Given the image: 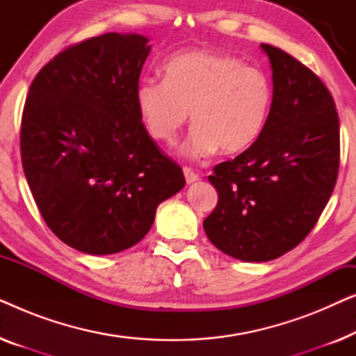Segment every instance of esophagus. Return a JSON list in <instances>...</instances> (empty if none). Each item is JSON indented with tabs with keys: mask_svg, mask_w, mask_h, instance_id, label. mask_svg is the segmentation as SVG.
I'll return each mask as SVG.
<instances>
[{
	"mask_svg": "<svg viewBox=\"0 0 356 356\" xmlns=\"http://www.w3.org/2000/svg\"><path fill=\"white\" fill-rule=\"evenodd\" d=\"M183 173H184V178H186L188 184H191L199 179V175L196 172H193V168H189V167H183Z\"/></svg>",
	"mask_w": 356,
	"mask_h": 356,
	"instance_id": "34e87169",
	"label": "esophagus"
}]
</instances>
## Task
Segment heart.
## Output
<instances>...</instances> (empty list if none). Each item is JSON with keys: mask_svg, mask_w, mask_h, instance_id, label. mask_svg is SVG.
Wrapping results in <instances>:
<instances>
[{"mask_svg": "<svg viewBox=\"0 0 356 356\" xmlns=\"http://www.w3.org/2000/svg\"><path fill=\"white\" fill-rule=\"evenodd\" d=\"M163 71L165 79L147 77L136 89L150 138L175 144L191 111L188 157L201 159L217 149L236 154L259 139L274 102V84L261 67L232 55L194 50L170 58Z\"/></svg>", "mask_w": 356, "mask_h": 356, "instance_id": "obj_1", "label": "heart"}]
</instances>
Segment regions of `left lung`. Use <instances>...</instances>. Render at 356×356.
<instances>
[{
  "instance_id": "obj_1",
  "label": "left lung",
  "mask_w": 356,
  "mask_h": 356,
  "mask_svg": "<svg viewBox=\"0 0 356 356\" xmlns=\"http://www.w3.org/2000/svg\"><path fill=\"white\" fill-rule=\"evenodd\" d=\"M274 102L251 147L213 167L218 202L204 220L212 245L246 262L293 250L319 220L337 181L340 124L324 82L267 43Z\"/></svg>"
}]
</instances>
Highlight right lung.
Here are the masks:
<instances>
[{"label": "right lung", "mask_w": 356, "mask_h": 356, "mask_svg": "<svg viewBox=\"0 0 356 356\" xmlns=\"http://www.w3.org/2000/svg\"><path fill=\"white\" fill-rule=\"evenodd\" d=\"M150 51L110 32L65 48L38 71L21 121V159L48 228L87 254L134 246L183 170L140 121L136 89Z\"/></svg>", "instance_id": "1"}]
</instances>
